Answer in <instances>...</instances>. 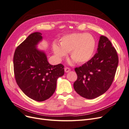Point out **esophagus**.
<instances>
[{"label": "esophagus", "instance_id": "esophagus-1", "mask_svg": "<svg viewBox=\"0 0 129 129\" xmlns=\"http://www.w3.org/2000/svg\"><path fill=\"white\" fill-rule=\"evenodd\" d=\"M64 71L66 73H68L69 72L71 71V68H69L68 67H66L64 68Z\"/></svg>", "mask_w": 129, "mask_h": 129}]
</instances>
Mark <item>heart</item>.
<instances>
[{"instance_id": "b5f03b06", "label": "heart", "mask_w": 129, "mask_h": 129, "mask_svg": "<svg viewBox=\"0 0 129 129\" xmlns=\"http://www.w3.org/2000/svg\"><path fill=\"white\" fill-rule=\"evenodd\" d=\"M95 46V40L90 34L74 33L62 37L60 40V46L54 43L52 48L58 59L69 52L73 58L71 63H83L90 59Z\"/></svg>"}]
</instances>
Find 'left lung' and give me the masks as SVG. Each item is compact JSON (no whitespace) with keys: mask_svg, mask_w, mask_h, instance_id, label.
I'll return each mask as SVG.
<instances>
[{"mask_svg":"<svg viewBox=\"0 0 129 129\" xmlns=\"http://www.w3.org/2000/svg\"><path fill=\"white\" fill-rule=\"evenodd\" d=\"M118 64L116 50L106 37L101 36L95 55L87 63L75 68L77 79L74 83V89L87 99L103 94L111 86Z\"/></svg>","mask_w":129,"mask_h":129,"instance_id":"8db88e82","label":"left lung"}]
</instances>
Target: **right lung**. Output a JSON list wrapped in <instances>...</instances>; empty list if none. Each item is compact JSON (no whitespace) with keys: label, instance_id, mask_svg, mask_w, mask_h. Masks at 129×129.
Segmentation results:
<instances>
[{"label":"right lung","instance_id":"right-lung-1","mask_svg":"<svg viewBox=\"0 0 129 129\" xmlns=\"http://www.w3.org/2000/svg\"><path fill=\"white\" fill-rule=\"evenodd\" d=\"M42 34H30L17 47L13 57L15 79L19 88L30 99L38 102L48 99L55 92L58 77L63 75L62 64L51 65L45 53L37 46Z\"/></svg>","mask_w":129,"mask_h":129}]
</instances>
